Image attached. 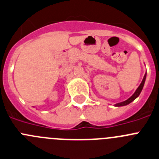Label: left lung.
Listing matches in <instances>:
<instances>
[{
	"instance_id": "left-lung-1",
	"label": "left lung",
	"mask_w": 159,
	"mask_h": 159,
	"mask_svg": "<svg viewBox=\"0 0 159 159\" xmlns=\"http://www.w3.org/2000/svg\"><path fill=\"white\" fill-rule=\"evenodd\" d=\"M146 77H147V73H145L144 76H143V80H142L141 83H140V84L139 85V87H138L137 89H136V90L135 91V93H133V95H132L131 96H130L128 100H125V101L123 102H121V103H115L114 106L115 107H123V106H126V105L129 104L130 103H132V102L133 101V100H135L136 99V98L138 97V96H140V93H141L142 89H143V85H144V83H145V81H146Z\"/></svg>"
}]
</instances>
